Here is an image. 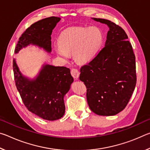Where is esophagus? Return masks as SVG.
Instances as JSON below:
<instances>
[{"label": "esophagus", "mask_w": 150, "mask_h": 150, "mask_svg": "<svg viewBox=\"0 0 150 150\" xmlns=\"http://www.w3.org/2000/svg\"><path fill=\"white\" fill-rule=\"evenodd\" d=\"M79 71L77 69H75V68H72L71 69V74L74 78H78L79 76Z\"/></svg>", "instance_id": "obj_1"}]
</instances>
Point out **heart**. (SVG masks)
<instances>
[{
    "instance_id": "heart-1",
    "label": "heart",
    "mask_w": 150,
    "mask_h": 150,
    "mask_svg": "<svg viewBox=\"0 0 150 150\" xmlns=\"http://www.w3.org/2000/svg\"><path fill=\"white\" fill-rule=\"evenodd\" d=\"M102 40V34L95 27L73 28L62 35L56 52L63 58L74 52V57L77 62H87L95 54Z\"/></svg>"
}]
</instances>
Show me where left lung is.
I'll list each match as a JSON object with an SVG mask.
<instances>
[{
  "instance_id": "obj_1",
  "label": "left lung",
  "mask_w": 150,
  "mask_h": 150,
  "mask_svg": "<svg viewBox=\"0 0 150 150\" xmlns=\"http://www.w3.org/2000/svg\"><path fill=\"white\" fill-rule=\"evenodd\" d=\"M93 20L109 27L105 45L87 64L79 79L87 87V100L94 113L113 116L126 107L136 84V57L128 35L108 20Z\"/></svg>"
}]
</instances>
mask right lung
I'll return each instance as SVG.
<instances>
[{"label": "right lung", "instance_id": "obj_1", "mask_svg": "<svg viewBox=\"0 0 150 150\" xmlns=\"http://www.w3.org/2000/svg\"><path fill=\"white\" fill-rule=\"evenodd\" d=\"M59 20L51 16L32 24L20 37L15 53L30 44L50 52L51 35ZM13 71L17 90L28 110L47 120L62 117L65 109L63 97L73 81L69 68L45 65L36 79L30 81L22 75L14 59Z\"/></svg>", "mask_w": 150, "mask_h": 150}]
</instances>
